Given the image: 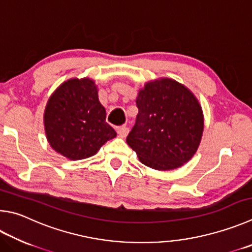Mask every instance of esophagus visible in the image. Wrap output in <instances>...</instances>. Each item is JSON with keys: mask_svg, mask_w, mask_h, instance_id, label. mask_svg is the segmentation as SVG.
Returning a JSON list of instances; mask_svg holds the SVG:
<instances>
[{"mask_svg": "<svg viewBox=\"0 0 252 252\" xmlns=\"http://www.w3.org/2000/svg\"><path fill=\"white\" fill-rule=\"evenodd\" d=\"M117 132L119 136H121V138H126L127 133H129V129H127V126H121L117 127Z\"/></svg>", "mask_w": 252, "mask_h": 252, "instance_id": "obj_1", "label": "esophagus"}]
</instances>
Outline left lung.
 I'll use <instances>...</instances> for the list:
<instances>
[{"mask_svg": "<svg viewBox=\"0 0 252 252\" xmlns=\"http://www.w3.org/2000/svg\"><path fill=\"white\" fill-rule=\"evenodd\" d=\"M139 109L126 143L144 165L168 171L182 166L195 154L204 120L197 99L172 79L151 81L136 98Z\"/></svg>", "mask_w": 252, "mask_h": 252, "instance_id": "obj_1", "label": "left lung"}]
</instances>
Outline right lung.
<instances>
[{
    "label": "right lung",
    "instance_id": "1",
    "mask_svg": "<svg viewBox=\"0 0 252 252\" xmlns=\"http://www.w3.org/2000/svg\"><path fill=\"white\" fill-rule=\"evenodd\" d=\"M44 122L52 148L74 161L93 157L117 135L106 122L97 87L88 78L59 86L48 100Z\"/></svg>",
    "mask_w": 252,
    "mask_h": 252
}]
</instances>
